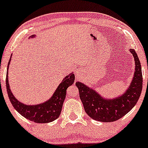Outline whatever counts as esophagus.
<instances>
[{"label":"esophagus","instance_id":"34e87169","mask_svg":"<svg viewBox=\"0 0 148 148\" xmlns=\"http://www.w3.org/2000/svg\"><path fill=\"white\" fill-rule=\"evenodd\" d=\"M76 75L81 76V71H80L79 69H77V70L76 71Z\"/></svg>","mask_w":148,"mask_h":148}]
</instances>
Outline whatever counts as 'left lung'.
Wrapping results in <instances>:
<instances>
[{"label":"left lung","instance_id":"8db88e82","mask_svg":"<svg viewBox=\"0 0 148 148\" xmlns=\"http://www.w3.org/2000/svg\"><path fill=\"white\" fill-rule=\"evenodd\" d=\"M130 51L134 56L135 71L130 85L121 96L106 99L84 83H76L85 112L94 120L101 122L117 121L129 112L139 99L143 87L141 66L134 49H130Z\"/></svg>","mask_w":148,"mask_h":148}]
</instances>
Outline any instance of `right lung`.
<instances>
[{
  "instance_id": "add662e5",
  "label": "right lung",
  "mask_w": 148,
  "mask_h": 148,
  "mask_svg": "<svg viewBox=\"0 0 148 148\" xmlns=\"http://www.w3.org/2000/svg\"><path fill=\"white\" fill-rule=\"evenodd\" d=\"M36 35H32L30 38H34ZM12 54L9 60L6 74V87L10 102L19 114L28 120L38 123H46L54 121L58 118L61 112L62 106L66 97L67 89L74 82L75 76L73 73H70L64 78L54 93L49 99L45 102L37 105H26L18 101L13 95L10 90L8 81V68L11 61Z\"/></svg>"
}]
</instances>
